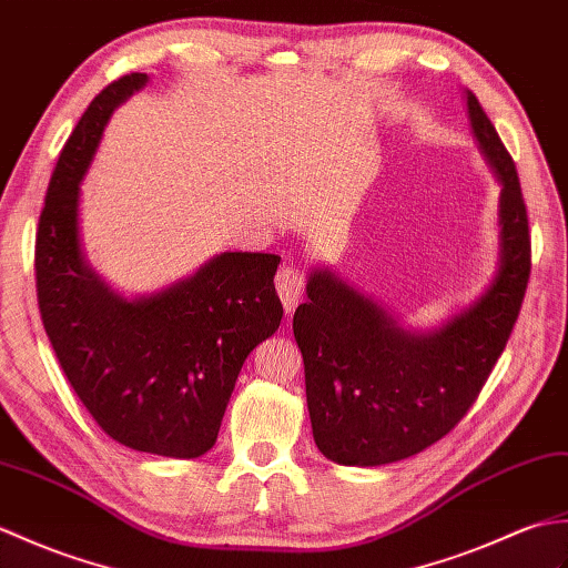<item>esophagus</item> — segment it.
<instances>
[{
	"instance_id": "34e87169",
	"label": "esophagus",
	"mask_w": 568,
	"mask_h": 568,
	"mask_svg": "<svg viewBox=\"0 0 568 568\" xmlns=\"http://www.w3.org/2000/svg\"><path fill=\"white\" fill-rule=\"evenodd\" d=\"M274 284H276V294H280V298H282L284 311L292 313L298 306L301 294H304V284H306L304 272L288 264V267H282L280 272H276Z\"/></svg>"
}]
</instances>
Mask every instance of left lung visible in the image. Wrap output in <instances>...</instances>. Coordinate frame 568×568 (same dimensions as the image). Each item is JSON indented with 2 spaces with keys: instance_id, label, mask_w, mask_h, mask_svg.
<instances>
[{
  "instance_id": "left-lung-1",
  "label": "left lung",
  "mask_w": 568,
  "mask_h": 568,
  "mask_svg": "<svg viewBox=\"0 0 568 568\" xmlns=\"http://www.w3.org/2000/svg\"><path fill=\"white\" fill-rule=\"evenodd\" d=\"M464 99L478 150L500 184L498 267L481 296L435 327H406L333 270H308L294 337L313 439L335 464L382 466L443 439L471 408L518 321L530 280L518 170L478 99L469 90Z\"/></svg>"
}]
</instances>
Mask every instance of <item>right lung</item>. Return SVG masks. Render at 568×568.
<instances>
[{"mask_svg":"<svg viewBox=\"0 0 568 568\" xmlns=\"http://www.w3.org/2000/svg\"><path fill=\"white\" fill-rule=\"evenodd\" d=\"M150 82L131 72L94 97L50 178L36 235L38 306L84 408L116 443L194 459L216 445L247 355L276 333L282 257L221 252L160 292L123 296L84 255L80 184L111 113Z\"/></svg>","mask_w":568,"mask_h":568,"instance_id":"obj_1","label":"right lung"}]
</instances>
